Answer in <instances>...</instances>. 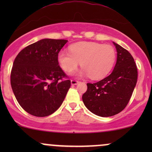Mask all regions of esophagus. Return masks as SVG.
Segmentation results:
<instances>
[{
    "label": "esophagus",
    "mask_w": 152,
    "mask_h": 152,
    "mask_svg": "<svg viewBox=\"0 0 152 152\" xmlns=\"http://www.w3.org/2000/svg\"><path fill=\"white\" fill-rule=\"evenodd\" d=\"M78 83H79V81H76V80H71V85H76V84H78Z\"/></svg>",
    "instance_id": "34e87169"
}]
</instances>
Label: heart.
Wrapping results in <instances>:
<instances>
[{
	"label": "heart",
	"mask_w": 152,
	"mask_h": 152,
	"mask_svg": "<svg viewBox=\"0 0 152 152\" xmlns=\"http://www.w3.org/2000/svg\"><path fill=\"white\" fill-rule=\"evenodd\" d=\"M116 58L114 48L95 42H81L70 47V51L61 50L58 62L64 72L71 73L81 64L77 76H88L94 80L105 77L114 67Z\"/></svg>",
	"instance_id": "1"
}]
</instances>
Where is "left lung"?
I'll return each mask as SVG.
<instances>
[{"mask_svg": "<svg viewBox=\"0 0 152 152\" xmlns=\"http://www.w3.org/2000/svg\"><path fill=\"white\" fill-rule=\"evenodd\" d=\"M117 52L111 74L100 81L87 83L82 100L91 112L109 117L118 114L129 102L137 81V68L128 50L113 42Z\"/></svg>", "mask_w": 152, "mask_h": 152, "instance_id": "1", "label": "left lung"}]
</instances>
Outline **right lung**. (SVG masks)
I'll list each match as a JSON object with an SVG mask.
<instances>
[{"mask_svg": "<svg viewBox=\"0 0 152 152\" xmlns=\"http://www.w3.org/2000/svg\"><path fill=\"white\" fill-rule=\"evenodd\" d=\"M67 40L44 38L29 45L15 58L10 84L15 99L33 116H49L60 107L71 86L58 65V54Z\"/></svg>", "mask_w": 152, "mask_h": 152, "instance_id": "obj_1", "label": "right lung"}]
</instances>
